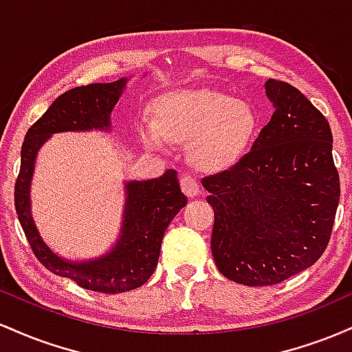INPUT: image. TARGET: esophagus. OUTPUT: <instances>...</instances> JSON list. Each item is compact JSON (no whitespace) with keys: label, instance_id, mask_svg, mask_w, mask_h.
<instances>
[{"label":"esophagus","instance_id":"34e87169","mask_svg":"<svg viewBox=\"0 0 352 352\" xmlns=\"http://www.w3.org/2000/svg\"><path fill=\"white\" fill-rule=\"evenodd\" d=\"M180 187H182V190H184V193L188 197V199H193V197H197L200 193L199 184H197L193 177L187 175V173H185V175L180 179Z\"/></svg>","mask_w":352,"mask_h":352}]
</instances>
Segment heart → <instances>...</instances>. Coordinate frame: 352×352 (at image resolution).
Instances as JSON below:
<instances>
[{"mask_svg": "<svg viewBox=\"0 0 352 352\" xmlns=\"http://www.w3.org/2000/svg\"><path fill=\"white\" fill-rule=\"evenodd\" d=\"M157 120L142 119L139 137L165 151L168 142L190 144V159L201 172H218L241 159L256 132L248 104L217 92H180L160 99Z\"/></svg>", "mask_w": 352, "mask_h": 352, "instance_id": "obj_1", "label": "heart"}]
</instances>
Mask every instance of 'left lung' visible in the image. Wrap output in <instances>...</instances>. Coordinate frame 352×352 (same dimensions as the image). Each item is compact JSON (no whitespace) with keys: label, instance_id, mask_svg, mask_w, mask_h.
<instances>
[{"label":"left lung","instance_id":"8db88e82","mask_svg":"<svg viewBox=\"0 0 352 352\" xmlns=\"http://www.w3.org/2000/svg\"><path fill=\"white\" fill-rule=\"evenodd\" d=\"M273 116L233 167L201 180L215 212L212 253L228 280L270 286L316 263L339 204L333 134L292 84L268 79Z\"/></svg>","mask_w":352,"mask_h":352}]
</instances>
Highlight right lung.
<instances>
[{"mask_svg":"<svg viewBox=\"0 0 352 352\" xmlns=\"http://www.w3.org/2000/svg\"><path fill=\"white\" fill-rule=\"evenodd\" d=\"M127 80L89 84L60 94L24 137L14 185L16 213L36 258L50 272L69 278L80 288L109 294L139 288L157 268L165 230L187 205L177 172L170 168L159 179L125 182L122 223L116 245L100 256L82 261L59 256L43 240L31 212V182L39 148L52 134L111 131V114Z\"/></svg>","mask_w":352,"mask_h":352,"instance_id":"obj_1","label":"right lung"}]
</instances>
